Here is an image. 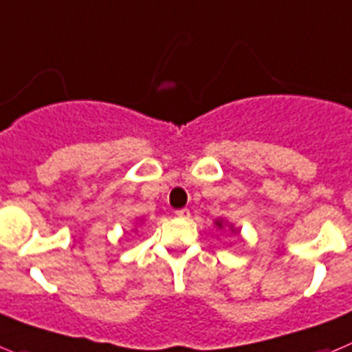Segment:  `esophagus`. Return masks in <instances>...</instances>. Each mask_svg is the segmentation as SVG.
Instances as JSON below:
<instances>
[{
    "label": "esophagus",
    "instance_id": "esophagus-1",
    "mask_svg": "<svg viewBox=\"0 0 352 352\" xmlns=\"http://www.w3.org/2000/svg\"><path fill=\"white\" fill-rule=\"evenodd\" d=\"M175 215L179 219H189V217H191V212H189V208H180V210L175 212Z\"/></svg>",
    "mask_w": 352,
    "mask_h": 352
}]
</instances>
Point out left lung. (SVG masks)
I'll use <instances>...</instances> for the list:
<instances>
[{
    "label": "left lung",
    "instance_id": "8db88e82",
    "mask_svg": "<svg viewBox=\"0 0 352 352\" xmlns=\"http://www.w3.org/2000/svg\"><path fill=\"white\" fill-rule=\"evenodd\" d=\"M214 224L217 228H219V230H223V228L226 226V223H224L223 219H217ZM230 230H231V233H233V235H235V233H239V230H236V228H233V224H230Z\"/></svg>",
    "mask_w": 352,
    "mask_h": 352
}]
</instances>
